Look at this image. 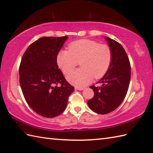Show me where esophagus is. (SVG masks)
<instances>
[{"instance_id":"34e87169","label":"esophagus","mask_w":153,"mask_h":153,"mask_svg":"<svg viewBox=\"0 0 153 153\" xmlns=\"http://www.w3.org/2000/svg\"><path fill=\"white\" fill-rule=\"evenodd\" d=\"M76 89H77V90H79V91H82V90H83V89H84V88H77V87H76V88H75Z\"/></svg>"}]
</instances>
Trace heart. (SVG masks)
I'll use <instances>...</instances> for the list:
<instances>
[{
    "label": "heart",
    "instance_id": "b5f03b06",
    "mask_svg": "<svg viewBox=\"0 0 153 153\" xmlns=\"http://www.w3.org/2000/svg\"><path fill=\"white\" fill-rule=\"evenodd\" d=\"M69 50H61L57 56V63L63 73L67 74L79 62L81 68L69 74L66 78L71 84L83 87L95 77L100 79L108 70L112 59V53L107 45L90 40L73 42Z\"/></svg>",
    "mask_w": 153,
    "mask_h": 153
}]
</instances>
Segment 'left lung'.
Listing matches in <instances>:
<instances>
[{"mask_svg":"<svg viewBox=\"0 0 153 153\" xmlns=\"http://www.w3.org/2000/svg\"><path fill=\"white\" fill-rule=\"evenodd\" d=\"M105 39L111 50V62L106 74L97 82L101 86L90 87L95 95L88 101L89 108L99 114H107L120 105L131 79V65L123 47L109 37Z\"/></svg>","mask_w":153,"mask_h":153,"instance_id":"1","label":"left lung"}]
</instances>
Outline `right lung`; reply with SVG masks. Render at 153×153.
<instances>
[{
    "instance_id": "1",
    "label": "right lung",
    "mask_w": 153,
    "mask_h": 153,
    "mask_svg": "<svg viewBox=\"0 0 153 153\" xmlns=\"http://www.w3.org/2000/svg\"><path fill=\"white\" fill-rule=\"evenodd\" d=\"M68 38H39L30 45L21 60L20 85L24 97L30 107L44 117L60 115L74 91L57 64V56Z\"/></svg>"
}]
</instances>
